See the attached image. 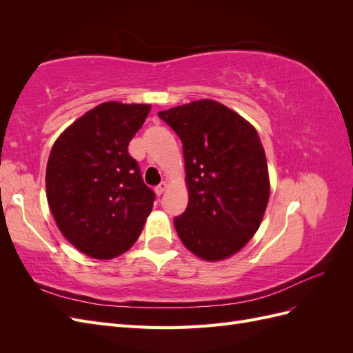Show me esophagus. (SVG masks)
Returning a JSON list of instances; mask_svg holds the SVG:
<instances>
[{"mask_svg":"<svg viewBox=\"0 0 353 353\" xmlns=\"http://www.w3.org/2000/svg\"><path fill=\"white\" fill-rule=\"evenodd\" d=\"M166 188H168V184L163 181V183H160V184L156 187V190H154L156 194H157V196H162V194L165 193V191H166Z\"/></svg>","mask_w":353,"mask_h":353,"instance_id":"34e87169","label":"esophagus"}]
</instances>
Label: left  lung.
Here are the masks:
<instances>
[{"label": "left lung", "mask_w": 353, "mask_h": 353, "mask_svg": "<svg viewBox=\"0 0 353 353\" xmlns=\"http://www.w3.org/2000/svg\"><path fill=\"white\" fill-rule=\"evenodd\" d=\"M183 141L188 206L174 219L185 248L208 262L228 259L258 231L270 175L254 126L215 100L157 113Z\"/></svg>", "instance_id": "obj_1"}]
</instances>
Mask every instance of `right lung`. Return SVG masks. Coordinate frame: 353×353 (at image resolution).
<instances>
[{"mask_svg": "<svg viewBox=\"0 0 353 353\" xmlns=\"http://www.w3.org/2000/svg\"><path fill=\"white\" fill-rule=\"evenodd\" d=\"M150 104L105 101L69 125L51 148L46 172L50 210L63 236L90 258L130 250L153 209L128 144Z\"/></svg>", "mask_w": 353, "mask_h": 353, "instance_id": "1", "label": "right lung"}]
</instances>
